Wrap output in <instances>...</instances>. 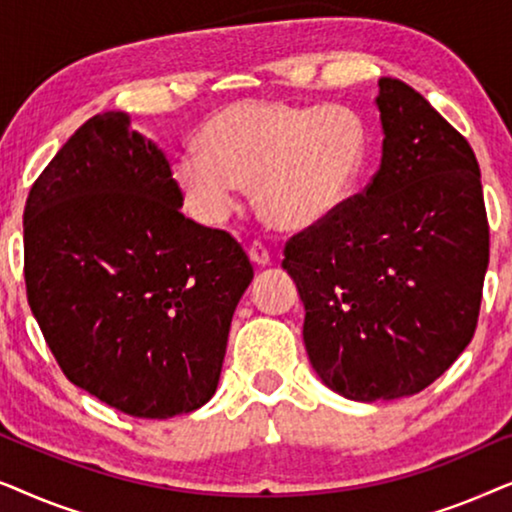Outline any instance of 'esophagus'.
<instances>
[{
  "label": "esophagus",
  "instance_id": "34e87169",
  "mask_svg": "<svg viewBox=\"0 0 512 512\" xmlns=\"http://www.w3.org/2000/svg\"><path fill=\"white\" fill-rule=\"evenodd\" d=\"M249 258H251V263H256V265H268L270 263V251L263 242H251Z\"/></svg>",
  "mask_w": 512,
  "mask_h": 512
}]
</instances>
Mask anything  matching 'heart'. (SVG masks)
Instances as JSON below:
<instances>
[{
    "label": "heart",
    "instance_id": "b5f03b06",
    "mask_svg": "<svg viewBox=\"0 0 512 512\" xmlns=\"http://www.w3.org/2000/svg\"><path fill=\"white\" fill-rule=\"evenodd\" d=\"M200 151L174 163L186 205L205 223L233 214L254 186L258 214L279 230L319 226L345 205L368 158V128L342 104L244 100L202 125Z\"/></svg>",
    "mask_w": 512,
    "mask_h": 512
}]
</instances>
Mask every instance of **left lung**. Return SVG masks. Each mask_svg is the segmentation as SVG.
<instances>
[{
    "label": "left lung",
    "mask_w": 512,
    "mask_h": 512,
    "mask_svg": "<svg viewBox=\"0 0 512 512\" xmlns=\"http://www.w3.org/2000/svg\"><path fill=\"white\" fill-rule=\"evenodd\" d=\"M380 170L284 249L319 380L349 401L412 396L457 361L478 324L489 263L480 167L408 83L382 76Z\"/></svg>",
    "instance_id": "8db88e82"
}]
</instances>
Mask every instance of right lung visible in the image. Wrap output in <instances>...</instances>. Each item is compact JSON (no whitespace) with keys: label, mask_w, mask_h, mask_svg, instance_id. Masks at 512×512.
Wrapping results in <instances>:
<instances>
[{"label":"right lung","mask_w":512,"mask_h":512,"mask_svg":"<svg viewBox=\"0 0 512 512\" xmlns=\"http://www.w3.org/2000/svg\"><path fill=\"white\" fill-rule=\"evenodd\" d=\"M125 111L81 125L34 181L23 214L32 314L62 373L142 419L186 415L219 387L230 321L254 279Z\"/></svg>","instance_id":"obj_1"}]
</instances>
